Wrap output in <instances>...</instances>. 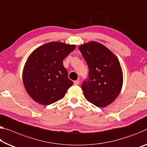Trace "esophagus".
Listing matches in <instances>:
<instances>
[{
  "mask_svg": "<svg viewBox=\"0 0 147 147\" xmlns=\"http://www.w3.org/2000/svg\"><path fill=\"white\" fill-rule=\"evenodd\" d=\"M79 84H80V81H79V80H75V81H74V84L76 85V86L78 85Z\"/></svg>",
  "mask_w": 147,
  "mask_h": 147,
  "instance_id": "obj_1",
  "label": "esophagus"
}]
</instances>
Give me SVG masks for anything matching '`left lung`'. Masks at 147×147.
Instances as JSON below:
<instances>
[{"instance_id": "left-lung-1", "label": "left lung", "mask_w": 147, "mask_h": 147, "mask_svg": "<svg viewBox=\"0 0 147 147\" xmlns=\"http://www.w3.org/2000/svg\"><path fill=\"white\" fill-rule=\"evenodd\" d=\"M79 50L89 67V80L82 85L86 99L98 107L108 106L117 98L122 88L119 60L106 46L95 41L81 44Z\"/></svg>"}]
</instances>
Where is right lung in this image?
<instances>
[{"label": "right lung", "instance_id": "right-lung-1", "mask_svg": "<svg viewBox=\"0 0 147 147\" xmlns=\"http://www.w3.org/2000/svg\"><path fill=\"white\" fill-rule=\"evenodd\" d=\"M75 48L74 44L50 42L29 55L22 78L28 95L34 101L48 105L63 98L73 82L68 78L63 61Z\"/></svg>", "mask_w": 147, "mask_h": 147}]
</instances>
